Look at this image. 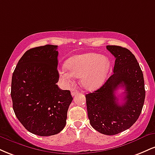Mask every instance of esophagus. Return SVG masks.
<instances>
[{
  "label": "esophagus",
  "mask_w": 155,
  "mask_h": 155,
  "mask_svg": "<svg viewBox=\"0 0 155 155\" xmlns=\"http://www.w3.org/2000/svg\"><path fill=\"white\" fill-rule=\"evenodd\" d=\"M71 95L72 96H75L76 94L78 93V90H76V89H75V88H74V89H72L71 90Z\"/></svg>",
  "instance_id": "esophagus-1"
}]
</instances>
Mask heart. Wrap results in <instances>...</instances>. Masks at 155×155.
Masks as SVG:
<instances>
[{"mask_svg": "<svg viewBox=\"0 0 155 155\" xmlns=\"http://www.w3.org/2000/svg\"><path fill=\"white\" fill-rule=\"evenodd\" d=\"M66 66L60 71V76L66 83L71 84L74 76L81 78L85 88L92 90L104 82L110 68L107 57L97 53H85L72 57L68 60Z\"/></svg>", "mask_w": 155, "mask_h": 155, "instance_id": "heart-1", "label": "heart"}]
</instances>
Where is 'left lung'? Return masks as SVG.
<instances>
[{
  "mask_svg": "<svg viewBox=\"0 0 155 155\" xmlns=\"http://www.w3.org/2000/svg\"><path fill=\"white\" fill-rule=\"evenodd\" d=\"M115 58L114 73L101 87L87 94L90 123L103 134L111 136L126 130L139 117L144 104L143 73L134 54L120 46H106ZM120 86L125 88L124 103L115 95Z\"/></svg>",
  "mask_w": 155,
  "mask_h": 155,
  "instance_id": "obj_1",
  "label": "left lung"
}]
</instances>
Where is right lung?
I'll list each match as a JSON object with an SVG mask.
<instances>
[{
	"instance_id": "1",
	"label": "right lung",
	"mask_w": 155,
	"mask_h": 155,
	"mask_svg": "<svg viewBox=\"0 0 155 155\" xmlns=\"http://www.w3.org/2000/svg\"><path fill=\"white\" fill-rule=\"evenodd\" d=\"M58 46L32 48L22 55L12 75L11 96L16 117L29 132L40 136L58 134L66 124L73 97L59 80Z\"/></svg>"
}]
</instances>
